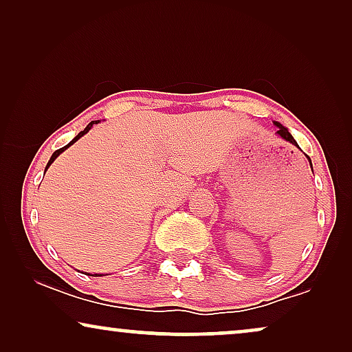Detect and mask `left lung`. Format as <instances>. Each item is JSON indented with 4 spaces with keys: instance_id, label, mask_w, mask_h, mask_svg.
<instances>
[{
    "instance_id": "left-lung-1",
    "label": "left lung",
    "mask_w": 352,
    "mask_h": 352,
    "mask_svg": "<svg viewBox=\"0 0 352 352\" xmlns=\"http://www.w3.org/2000/svg\"><path fill=\"white\" fill-rule=\"evenodd\" d=\"M276 126L278 128V129H277V134H278V136H280L282 139H285V141H288V142L295 144V146L298 147L296 141H295V139H293L292 134L288 133V129H287L285 126H282V124H280V123H277V122H276ZM307 160H309V163H311V158H309V157H307ZM311 168H312V163H311Z\"/></svg>"
}]
</instances>
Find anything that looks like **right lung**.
<instances>
[{
  "instance_id": "add662e5",
  "label": "right lung",
  "mask_w": 352,
  "mask_h": 352,
  "mask_svg": "<svg viewBox=\"0 0 352 352\" xmlns=\"http://www.w3.org/2000/svg\"><path fill=\"white\" fill-rule=\"evenodd\" d=\"M98 123H99V120H96V122H91V123L88 124V126H86V128H85V129H83V131H81V133H78V136H75L74 139H72V141H70L69 144H67V146H65V147H62V148H57V151H56V152H54V153H52V155H51V158H50V162H47V165H46V170H47V168H50V166H51V163H52V162H54V160H56V158H57V157H59V155H60V153L65 151V148H69V147L72 146V144H74V142H76V141H78V139H80L81 136H83V134H86V133H88V131H89V129H91V128H93V124H98Z\"/></svg>"
}]
</instances>
